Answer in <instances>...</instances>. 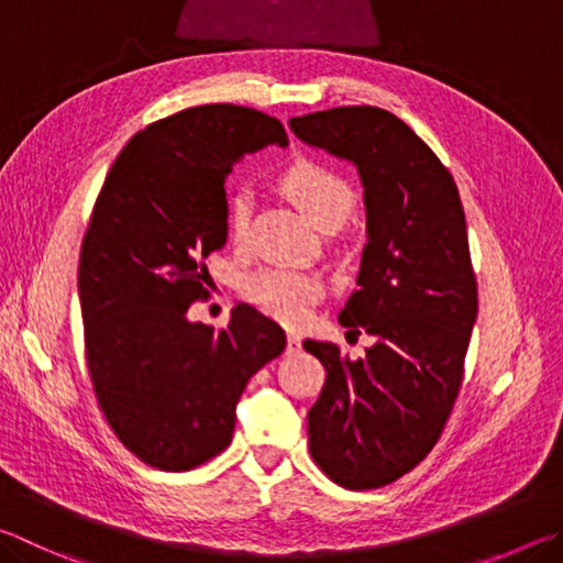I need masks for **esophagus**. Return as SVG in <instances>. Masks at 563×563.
I'll return each mask as SVG.
<instances>
[{
    "instance_id": "esophagus-1",
    "label": "esophagus",
    "mask_w": 563,
    "mask_h": 563,
    "mask_svg": "<svg viewBox=\"0 0 563 563\" xmlns=\"http://www.w3.org/2000/svg\"><path fill=\"white\" fill-rule=\"evenodd\" d=\"M302 350V336L298 332H288V344H285V354H298Z\"/></svg>"
}]
</instances>
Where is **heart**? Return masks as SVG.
<instances>
[{"instance_id":"1","label":"heart","mask_w":563,"mask_h":563,"mask_svg":"<svg viewBox=\"0 0 563 563\" xmlns=\"http://www.w3.org/2000/svg\"><path fill=\"white\" fill-rule=\"evenodd\" d=\"M283 189L308 213L317 229H340L352 217L356 194L340 172L314 159H300L283 175ZM253 194L241 187L229 197L227 221L233 241H243L251 223ZM241 292L253 308L283 324H300L310 317L314 302L322 298V283L310 273L292 268H261L249 273Z\"/></svg>"}]
</instances>
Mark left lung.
<instances>
[{
    "instance_id": "left-lung-1",
    "label": "left lung",
    "mask_w": 563,
    "mask_h": 563,
    "mask_svg": "<svg viewBox=\"0 0 563 563\" xmlns=\"http://www.w3.org/2000/svg\"><path fill=\"white\" fill-rule=\"evenodd\" d=\"M295 135L360 169L366 243L340 324L374 334L364 360L305 340L327 379L308 411L310 455L332 483L376 489L433 451L451 418L477 317L465 211L435 152L372 106L292 118Z\"/></svg>"
}]
</instances>
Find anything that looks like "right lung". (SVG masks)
Listing matches in <instances>:
<instances>
[{
    "label": "right lung",
    "mask_w": 563,
    "mask_h": 563,
    "mask_svg": "<svg viewBox=\"0 0 563 563\" xmlns=\"http://www.w3.org/2000/svg\"><path fill=\"white\" fill-rule=\"evenodd\" d=\"M288 132L246 106L152 122L112 162L80 243L78 292L90 384L112 433L152 467L181 473L227 451L251 376L285 332L251 305L221 330L189 322L209 298L207 255L227 243V177Z\"/></svg>",
    "instance_id": "add662e5"
}]
</instances>
